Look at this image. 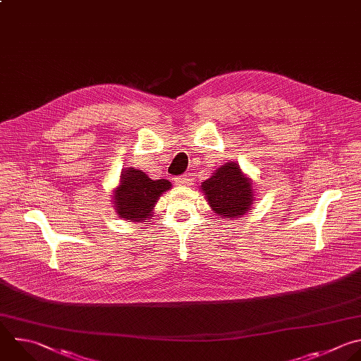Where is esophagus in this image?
Here are the masks:
<instances>
[{
  "label": "esophagus",
  "mask_w": 361,
  "mask_h": 361,
  "mask_svg": "<svg viewBox=\"0 0 361 361\" xmlns=\"http://www.w3.org/2000/svg\"><path fill=\"white\" fill-rule=\"evenodd\" d=\"M191 176L190 174H183V176H178V177H176L174 178V181H176V184L177 185H190L191 184Z\"/></svg>",
  "instance_id": "34e87169"
}]
</instances>
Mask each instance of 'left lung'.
<instances>
[{
    "instance_id": "obj_1",
    "label": "left lung",
    "mask_w": 361,
    "mask_h": 361,
    "mask_svg": "<svg viewBox=\"0 0 361 361\" xmlns=\"http://www.w3.org/2000/svg\"><path fill=\"white\" fill-rule=\"evenodd\" d=\"M205 200L219 218H238L244 215L254 200L250 180L236 163L219 167L211 178L201 184Z\"/></svg>"
}]
</instances>
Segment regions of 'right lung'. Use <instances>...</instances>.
I'll return each instance as SVG.
<instances>
[{"label":"right lung","mask_w":361,"mask_h":361,"mask_svg":"<svg viewBox=\"0 0 361 361\" xmlns=\"http://www.w3.org/2000/svg\"><path fill=\"white\" fill-rule=\"evenodd\" d=\"M169 180H150L142 170L126 169L120 176V185L114 191V207L118 216L147 222L159 197L170 190Z\"/></svg>","instance_id":"obj_1"}]
</instances>
